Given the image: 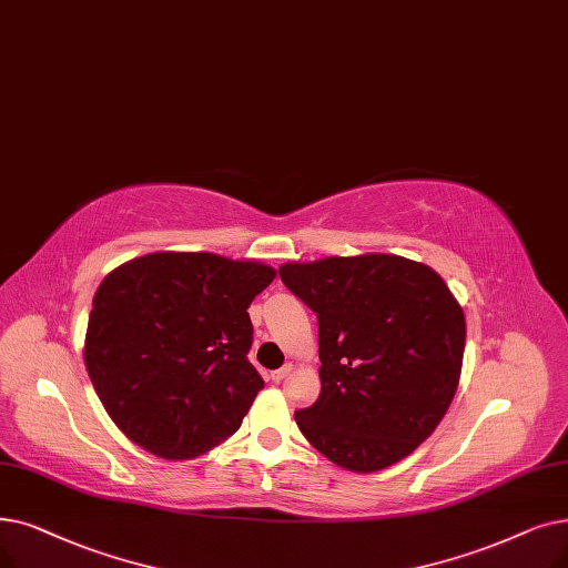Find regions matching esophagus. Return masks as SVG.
Wrapping results in <instances>:
<instances>
[{
    "instance_id": "34e87169",
    "label": "esophagus",
    "mask_w": 568,
    "mask_h": 568,
    "mask_svg": "<svg viewBox=\"0 0 568 568\" xmlns=\"http://www.w3.org/2000/svg\"><path fill=\"white\" fill-rule=\"evenodd\" d=\"M290 372H292V364H285V366H281V368H276V372H271V381L274 383H281V381H285L287 376H290Z\"/></svg>"
}]
</instances>
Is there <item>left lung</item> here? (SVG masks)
<instances>
[{"mask_svg":"<svg viewBox=\"0 0 568 568\" xmlns=\"http://www.w3.org/2000/svg\"><path fill=\"white\" fill-rule=\"evenodd\" d=\"M278 276L317 315L323 389L294 413L311 446L362 474L410 455L459 385L466 323L448 285L381 253L290 262Z\"/></svg>","mask_w":568,"mask_h":568,"instance_id":"1","label":"left lung"}]
</instances>
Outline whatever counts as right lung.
Instances as JSON below:
<instances>
[{"label":"right lung","instance_id":"right-lung-1","mask_svg":"<svg viewBox=\"0 0 568 568\" xmlns=\"http://www.w3.org/2000/svg\"><path fill=\"white\" fill-rule=\"evenodd\" d=\"M276 271L213 253H153L97 287L85 368L111 420L143 450L196 457L232 436L264 387L248 306Z\"/></svg>","mask_w":568,"mask_h":568}]
</instances>
